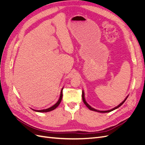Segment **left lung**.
Returning a JSON list of instances; mask_svg holds the SVG:
<instances>
[{
    "instance_id": "1",
    "label": "left lung",
    "mask_w": 145,
    "mask_h": 145,
    "mask_svg": "<svg viewBox=\"0 0 145 145\" xmlns=\"http://www.w3.org/2000/svg\"><path fill=\"white\" fill-rule=\"evenodd\" d=\"M82 100H83V101H84V104L86 105V106L87 107V108L89 109H90L91 110H93V111H95V112H100V113H107V112H111V111H112V110H115V109H117V108H118L119 107H120L123 103H124V102H125V101L126 100V99H127V97H128V96L127 97L125 98V99L122 101V102L121 103H120L118 106H116V107H115V108H113V109H110V110H105V111H101V110H96V109H94V108H91V107L87 103V101H85V97H84V91H82Z\"/></svg>"
}]
</instances>
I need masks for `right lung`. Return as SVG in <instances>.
I'll return each mask as SVG.
<instances>
[{"mask_svg": "<svg viewBox=\"0 0 145 145\" xmlns=\"http://www.w3.org/2000/svg\"><path fill=\"white\" fill-rule=\"evenodd\" d=\"M63 88H62V89H61V91L60 99H59V100H58L57 102L54 105H53L51 107V108H48V109H43V110H34V109H33V110H35V111H36V112H50V111L54 110V109L57 108V107H58V106L59 105H60V103H61V101L62 97H63Z\"/></svg>", "mask_w": 145, "mask_h": 145, "instance_id": "right-lung-1", "label": "right lung"}]
</instances>
